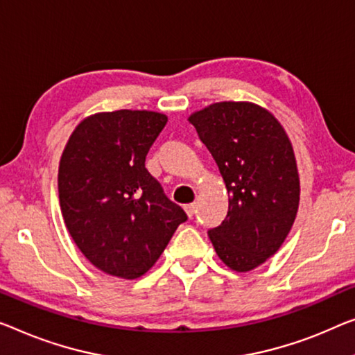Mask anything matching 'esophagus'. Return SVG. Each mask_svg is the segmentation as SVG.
Segmentation results:
<instances>
[{"label":"esophagus","mask_w":355,"mask_h":355,"mask_svg":"<svg viewBox=\"0 0 355 355\" xmlns=\"http://www.w3.org/2000/svg\"><path fill=\"white\" fill-rule=\"evenodd\" d=\"M184 210H187V214H188L189 218H193L194 214H196V204H188V205H184Z\"/></svg>","instance_id":"esophagus-1"}]
</instances>
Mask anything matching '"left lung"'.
<instances>
[{"instance_id": "1", "label": "left lung", "mask_w": 355, "mask_h": 355, "mask_svg": "<svg viewBox=\"0 0 355 355\" xmlns=\"http://www.w3.org/2000/svg\"><path fill=\"white\" fill-rule=\"evenodd\" d=\"M231 196L223 223L209 230L216 255L245 272L282 245L300 202V178L287 134L266 110L220 102L189 118Z\"/></svg>"}]
</instances>
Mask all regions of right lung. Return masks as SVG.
I'll return each instance as SVG.
<instances>
[{
	"label": "right lung",
	"instance_id": "1",
	"mask_svg": "<svg viewBox=\"0 0 355 355\" xmlns=\"http://www.w3.org/2000/svg\"><path fill=\"white\" fill-rule=\"evenodd\" d=\"M166 123L155 111L98 113L76 127L63 150V220L83 255L110 276H144L188 220L145 167Z\"/></svg>",
	"mask_w": 355,
	"mask_h": 355
}]
</instances>
